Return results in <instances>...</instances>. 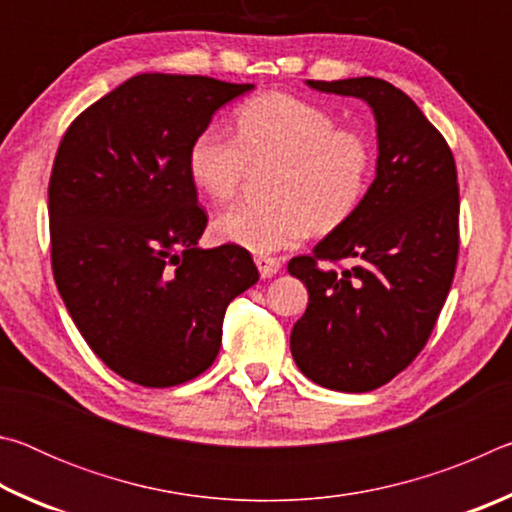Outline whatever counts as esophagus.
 <instances>
[{
    "label": "esophagus",
    "instance_id": "esophagus-1",
    "mask_svg": "<svg viewBox=\"0 0 512 512\" xmlns=\"http://www.w3.org/2000/svg\"><path fill=\"white\" fill-rule=\"evenodd\" d=\"M255 264H257V268H259V275L264 277H273L277 271H280L282 268V264H280V259H275V257H255Z\"/></svg>",
    "mask_w": 512,
    "mask_h": 512
}]
</instances>
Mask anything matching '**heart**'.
Instances as JSON below:
<instances>
[{"label":"heart","mask_w":512,"mask_h":512,"mask_svg":"<svg viewBox=\"0 0 512 512\" xmlns=\"http://www.w3.org/2000/svg\"><path fill=\"white\" fill-rule=\"evenodd\" d=\"M237 135L216 126L198 133L187 153L194 185L212 201L237 192L250 162H275L273 205L239 201L216 214L225 244L271 255L300 244L311 230L329 232L357 212L372 178V146L316 103L271 92L241 103Z\"/></svg>","instance_id":"b5f03b06"}]
</instances>
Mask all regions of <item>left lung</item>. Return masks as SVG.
Wrapping results in <instances>:
<instances>
[{"mask_svg": "<svg viewBox=\"0 0 512 512\" xmlns=\"http://www.w3.org/2000/svg\"><path fill=\"white\" fill-rule=\"evenodd\" d=\"M307 85L368 103L377 164L357 212L311 255L289 262L309 291L291 354L318 386L366 393L418 357L447 300L458 257L456 164L443 135L395 85L372 76ZM339 258L353 266L341 274L317 266Z\"/></svg>", "mask_w": 512, "mask_h": 512, "instance_id": "obj_1", "label": "left lung"}]
</instances>
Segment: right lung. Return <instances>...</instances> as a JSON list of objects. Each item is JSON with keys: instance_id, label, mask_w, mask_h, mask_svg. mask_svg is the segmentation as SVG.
I'll return each mask as SVG.
<instances>
[{"instance_id": "right-lung-1", "label": "right lung", "mask_w": 512, "mask_h": 512, "mask_svg": "<svg viewBox=\"0 0 512 512\" xmlns=\"http://www.w3.org/2000/svg\"><path fill=\"white\" fill-rule=\"evenodd\" d=\"M253 83L137 74L76 117L49 180L54 280L92 352L128 381L167 388L221 348L225 309L259 273L248 250L201 248L187 169L194 137Z\"/></svg>"}]
</instances>
